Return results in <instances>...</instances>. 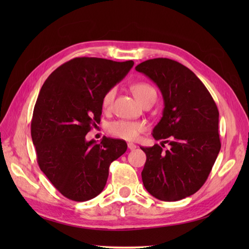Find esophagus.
<instances>
[{
	"label": "esophagus",
	"instance_id": "obj_1",
	"mask_svg": "<svg viewBox=\"0 0 249 249\" xmlns=\"http://www.w3.org/2000/svg\"><path fill=\"white\" fill-rule=\"evenodd\" d=\"M127 147H129V149H131V150H133V149H135L136 148L137 146H136V144H134V143H127Z\"/></svg>",
	"mask_w": 249,
	"mask_h": 249
}]
</instances>
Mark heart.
<instances>
[{
	"label": "heart",
	"mask_w": 249,
	"mask_h": 249,
	"mask_svg": "<svg viewBox=\"0 0 249 249\" xmlns=\"http://www.w3.org/2000/svg\"><path fill=\"white\" fill-rule=\"evenodd\" d=\"M135 96L143 104L147 101H156V89L144 82L135 83L132 86ZM116 93L115 88H110L102 99V106L104 109H109L112 106L113 100ZM107 130L110 135L124 140H136L141 133L144 132L145 125L138 122H130V120H115L108 124Z\"/></svg>",
	"instance_id": "b5f03b06"
}]
</instances>
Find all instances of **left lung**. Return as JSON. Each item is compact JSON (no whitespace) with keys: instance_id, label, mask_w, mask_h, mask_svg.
I'll list each match as a JSON object with an SVG mask.
<instances>
[{"instance_id":"8db88e82","label":"left lung","mask_w":249,"mask_h":249,"mask_svg":"<svg viewBox=\"0 0 249 249\" xmlns=\"http://www.w3.org/2000/svg\"><path fill=\"white\" fill-rule=\"evenodd\" d=\"M135 70L156 83L164 100L163 116L153 130L161 146L141 147L146 155L143 185L158 199L180 200L206 183L219 154V112L202 82L179 62L155 58ZM164 142L169 150L161 148Z\"/></svg>"}]
</instances>
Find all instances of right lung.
<instances>
[{"instance_id":"right-lung-1","label":"right lung","mask_w":249,"mask_h":249,"mask_svg":"<svg viewBox=\"0 0 249 249\" xmlns=\"http://www.w3.org/2000/svg\"><path fill=\"white\" fill-rule=\"evenodd\" d=\"M132 60L78 57L60 65L42 85L34 107L31 136L37 163L66 198L86 201L106 186L110 164L127 148L124 140L86 141L100 124L102 99L130 71Z\"/></svg>"}]
</instances>
